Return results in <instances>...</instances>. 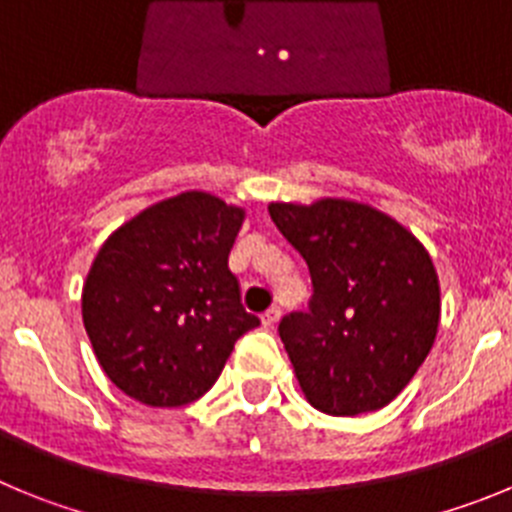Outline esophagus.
Instances as JSON below:
<instances>
[{
	"mask_svg": "<svg viewBox=\"0 0 512 512\" xmlns=\"http://www.w3.org/2000/svg\"><path fill=\"white\" fill-rule=\"evenodd\" d=\"M279 315H282V312H279V307H269V310L261 315V323H264V328H274V325L279 323Z\"/></svg>",
	"mask_w": 512,
	"mask_h": 512,
	"instance_id": "obj_1",
	"label": "esophagus"
}]
</instances>
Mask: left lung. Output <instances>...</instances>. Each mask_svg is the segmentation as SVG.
<instances>
[{
	"mask_svg": "<svg viewBox=\"0 0 512 512\" xmlns=\"http://www.w3.org/2000/svg\"><path fill=\"white\" fill-rule=\"evenodd\" d=\"M269 215L310 269L307 312L279 323L307 402L341 418L390 405L438 333L441 289L423 243L351 200L271 202Z\"/></svg>",
	"mask_w": 512,
	"mask_h": 512,
	"instance_id": "8db88e82",
	"label": "left lung"
}]
</instances>
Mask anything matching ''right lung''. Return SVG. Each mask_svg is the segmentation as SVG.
<instances>
[{"mask_svg":"<svg viewBox=\"0 0 512 512\" xmlns=\"http://www.w3.org/2000/svg\"><path fill=\"white\" fill-rule=\"evenodd\" d=\"M246 212L207 192L151 205L89 269L81 315L104 374L151 408L200 400L235 341L261 323L241 305L228 253Z\"/></svg>","mask_w":512,"mask_h":512,"instance_id":"obj_1","label":"right lung"}]
</instances>
